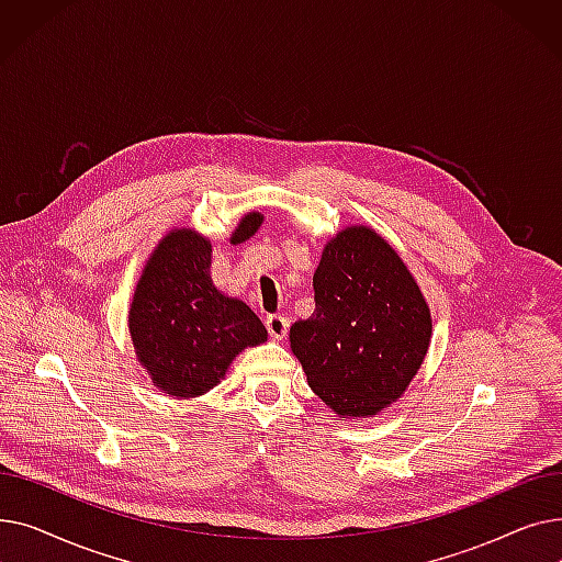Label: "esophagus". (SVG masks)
<instances>
[{
	"label": "esophagus",
	"instance_id": "34e87169",
	"mask_svg": "<svg viewBox=\"0 0 562 562\" xmlns=\"http://www.w3.org/2000/svg\"><path fill=\"white\" fill-rule=\"evenodd\" d=\"M266 330L273 339H284L289 333V318L284 314H271L266 318Z\"/></svg>",
	"mask_w": 562,
	"mask_h": 562
}]
</instances>
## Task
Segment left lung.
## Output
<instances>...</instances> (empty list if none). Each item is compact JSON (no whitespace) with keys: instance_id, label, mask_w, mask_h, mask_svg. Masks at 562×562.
Instances as JSON below:
<instances>
[{"instance_id":"8db88e82","label":"left lung","mask_w":562,"mask_h":562,"mask_svg":"<svg viewBox=\"0 0 562 562\" xmlns=\"http://www.w3.org/2000/svg\"><path fill=\"white\" fill-rule=\"evenodd\" d=\"M316 310L291 326V350L314 394L341 417L396 401L430 344V310L396 250L369 227H346L314 273Z\"/></svg>"}]
</instances>
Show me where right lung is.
<instances>
[{"instance_id": "obj_1", "label": "right lung", "mask_w": 562, "mask_h": 562, "mask_svg": "<svg viewBox=\"0 0 562 562\" xmlns=\"http://www.w3.org/2000/svg\"><path fill=\"white\" fill-rule=\"evenodd\" d=\"M261 225L248 214L232 239L246 241ZM212 246L191 229H175L147 259L130 310L140 364L170 396L193 398L216 387L246 346L266 341L257 314L227 299L210 278Z\"/></svg>"}]
</instances>
